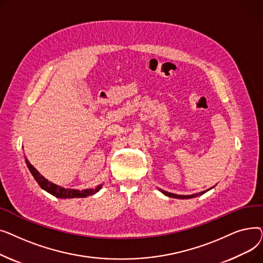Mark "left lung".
<instances>
[{
	"mask_svg": "<svg viewBox=\"0 0 263 263\" xmlns=\"http://www.w3.org/2000/svg\"><path fill=\"white\" fill-rule=\"evenodd\" d=\"M214 187V186H213ZM213 187H210V189H208V190H205V191H202V192H199V193H196V194H192V195H178V194H174V193H170V192H166V191H164V190H161V189H159V191L160 192H162L164 195H166V196H168V197H173V198H178V199H190V198H194V197H197V196H200V195H202V194H204L205 192H208V191H210L211 189H213Z\"/></svg>",
	"mask_w": 263,
	"mask_h": 263,
	"instance_id": "left-lung-1",
	"label": "left lung"
}]
</instances>
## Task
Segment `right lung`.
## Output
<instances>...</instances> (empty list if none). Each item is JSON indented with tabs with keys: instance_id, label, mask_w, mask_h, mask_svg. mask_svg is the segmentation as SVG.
Here are the masks:
<instances>
[{
	"instance_id": "add662e5",
	"label": "right lung",
	"mask_w": 263,
	"mask_h": 263,
	"mask_svg": "<svg viewBox=\"0 0 263 263\" xmlns=\"http://www.w3.org/2000/svg\"><path fill=\"white\" fill-rule=\"evenodd\" d=\"M25 163L29 167L31 174L35 178V180L39 184V186L45 190L46 192L50 193L51 195L58 197V198H83V197H87L90 195L96 194L97 192H99L100 189L102 187V184L98 185L96 189H86V190H76V189H65L63 186H60L58 184H55L51 181H49L47 178H45L43 175H41L33 165L30 163V161L25 158Z\"/></svg>"
}]
</instances>
